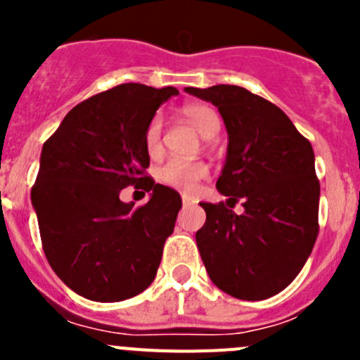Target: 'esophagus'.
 Segmentation results:
<instances>
[{"label":"esophagus","mask_w":360,"mask_h":360,"mask_svg":"<svg viewBox=\"0 0 360 360\" xmlns=\"http://www.w3.org/2000/svg\"><path fill=\"white\" fill-rule=\"evenodd\" d=\"M182 203L184 205H191V203H195V198L189 195H182Z\"/></svg>","instance_id":"1"}]
</instances>
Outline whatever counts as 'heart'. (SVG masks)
<instances>
[{"label":"heart","mask_w":360,"mask_h":360,"mask_svg":"<svg viewBox=\"0 0 360 360\" xmlns=\"http://www.w3.org/2000/svg\"><path fill=\"white\" fill-rule=\"evenodd\" d=\"M182 113L203 139H211V136H214L216 133H218L219 117L211 106H207V104H186V106L182 108ZM160 117H153L144 131L146 151H148L151 157H155V155L160 153ZM207 165L202 164V162L169 160L158 169V180L164 182L165 186L176 187V189L191 193V191H195L198 182H202L203 178L207 176Z\"/></svg>","instance_id":"heart-1"}]
</instances>
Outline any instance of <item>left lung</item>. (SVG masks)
<instances>
[{
  "label": "left lung",
  "mask_w": 360,
  "mask_h": 360,
  "mask_svg": "<svg viewBox=\"0 0 360 360\" xmlns=\"http://www.w3.org/2000/svg\"><path fill=\"white\" fill-rule=\"evenodd\" d=\"M212 103L229 135L216 189L225 203H202L196 232L202 262L219 290L262 301L287 288L307 263L319 232L321 186L310 142L276 104L241 86L186 88ZM238 199L244 212L231 211Z\"/></svg>",
  "instance_id": "1"
}]
</instances>
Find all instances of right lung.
<instances>
[{
    "instance_id": "add662e5",
    "label": "right lung",
    "mask_w": 360,
    "mask_h": 360,
    "mask_svg": "<svg viewBox=\"0 0 360 360\" xmlns=\"http://www.w3.org/2000/svg\"><path fill=\"white\" fill-rule=\"evenodd\" d=\"M176 88L128 82L86 98L44 142L32 187L43 250L66 287L91 301H124L157 276L182 198L146 176L144 131ZM142 185L150 202L118 198Z\"/></svg>"
}]
</instances>
